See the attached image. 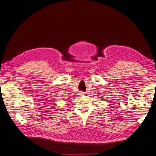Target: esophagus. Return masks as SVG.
Here are the masks:
<instances>
[{
  "label": "esophagus",
  "mask_w": 156,
  "mask_h": 156,
  "mask_svg": "<svg viewBox=\"0 0 156 156\" xmlns=\"http://www.w3.org/2000/svg\"><path fill=\"white\" fill-rule=\"evenodd\" d=\"M79 95H81V96H83V95H84V93L83 92V91H81L79 92Z\"/></svg>",
  "instance_id": "esophagus-1"
}]
</instances>
